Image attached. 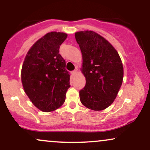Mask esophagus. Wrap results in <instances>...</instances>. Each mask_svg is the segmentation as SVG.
Instances as JSON below:
<instances>
[{
	"label": "esophagus",
	"instance_id": "34e87169",
	"mask_svg": "<svg viewBox=\"0 0 150 150\" xmlns=\"http://www.w3.org/2000/svg\"><path fill=\"white\" fill-rule=\"evenodd\" d=\"M77 70H74L71 72V74H72V75H73V76H75V75H77Z\"/></svg>",
	"mask_w": 150,
	"mask_h": 150
}]
</instances>
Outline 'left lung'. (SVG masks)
Listing matches in <instances>:
<instances>
[{"instance_id": "obj_1", "label": "left lung", "mask_w": 150, "mask_h": 150, "mask_svg": "<svg viewBox=\"0 0 150 150\" xmlns=\"http://www.w3.org/2000/svg\"><path fill=\"white\" fill-rule=\"evenodd\" d=\"M82 54V72L86 78L80 91V101L94 111L104 110L116 99L122 85L123 68L116 50L107 40L92 32L75 34Z\"/></svg>"}]
</instances>
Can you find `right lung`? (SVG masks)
I'll return each instance as SVG.
<instances>
[{
    "mask_svg": "<svg viewBox=\"0 0 150 150\" xmlns=\"http://www.w3.org/2000/svg\"><path fill=\"white\" fill-rule=\"evenodd\" d=\"M67 38L62 32H51L37 41L26 56L21 80L25 92L36 107L50 112L63 105L70 87V73L59 53Z\"/></svg>",
    "mask_w": 150,
    "mask_h": 150,
    "instance_id": "obj_1",
    "label": "right lung"
}]
</instances>
